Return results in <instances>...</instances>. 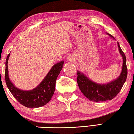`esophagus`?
Wrapping results in <instances>:
<instances>
[{
	"label": "esophagus",
	"instance_id": "34e87169",
	"mask_svg": "<svg viewBox=\"0 0 134 134\" xmlns=\"http://www.w3.org/2000/svg\"><path fill=\"white\" fill-rule=\"evenodd\" d=\"M69 58V60H71V58L70 57V56L69 57V58Z\"/></svg>",
	"mask_w": 134,
	"mask_h": 134
}]
</instances>
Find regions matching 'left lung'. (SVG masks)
Segmentation results:
<instances>
[{
    "instance_id": "left-lung-1",
    "label": "left lung",
    "mask_w": 134,
    "mask_h": 134,
    "mask_svg": "<svg viewBox=\"0 0 134 134\" xmlns=\"http://www.w3.org/2000/svg\"><path fill=\"white\" fill-rule=\"evenodd\" d=\"M108 34V33H107ZM113 38L112 35L108 34ZM118 47L119 53L123 58V64L121 73L120 76L115 80H113L107 84H99L87 77L83 72L77 71V84L83 94L89 99L90 101L104 102L113 99L119 93L126 80L128 70L126 64V57L120 47L119 42H118Z\"/></svg>"
}]
</instances>
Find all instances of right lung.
<instances>
[{
  "label": "right lung",
  "instance_id": "obj_1",
  "mask_svg": "<svg viewBox=\"0 0 134 134\" xmlns=\"http://www.w3.org/2000/svg\"><path fill=\"white\" fill-rule=\"evenodd\" d=\"M9 56V54L6 60L5 81L8 88L15 98L27 108H37L48 103L55 91L57 78L62 70L64 61L54 64L37 87L31 90H22L15 87L9 77L8 63Z\"/></svg>",
  "mask_w": 134,
  "mask_h": 134
}]
</instances>
